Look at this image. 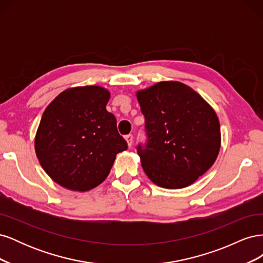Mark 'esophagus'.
Returning a JSON list of instances; mask_svg holds the SVG:
<instances>
[{
    "mask_svg": "<svg viewBox=\"0 0 263 263\" xmlns=\"http://www.w3.org/2000/svg\"><path fill=\"white\" fill-rule=\"evenodd\" d=\"M125 139H126V141H127V144H128V146L130 147V146L133 145V135H132V134L126 135Z\"/></svg>",
    "mask_w": 263,
    "mask_h": 263,
    "instance_id": "34e87169",
    "label": "esophagus"
}]
</instances>
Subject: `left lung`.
Listing matches in <instances>:
<instances>
[{"mask_svg": "<svg viewBox=\"0 0 263 263\" xmlns=\"http://www.w3.org/2000/svg\"><path fill=\"white\" fill-rule=\"evenodd\" d=\"M147 141L136 149L148 178L164 189L192 184L215 162L220 148L216 113L190 86L159 82L137 92Z\"/></svg>", "mask_w": 263, "mask_h": 263, "instance_id": "8db88e82", "label": "left lung"}]
</instances>
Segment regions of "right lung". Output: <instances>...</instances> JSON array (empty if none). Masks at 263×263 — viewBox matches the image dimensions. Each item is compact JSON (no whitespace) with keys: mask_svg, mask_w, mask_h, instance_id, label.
Wrapping results in <instances>:
<instances>
[{"mask_svg":"<svg viewBox=\"0 0 263 263\" xmlns=\"http://www.w3.org/2000/svg\"><path fill=\"white\" fill-rule=\"evenodd\" d=\"M108 100L104 87L79 86L60 93L45 109L35 150L43 169L61 186L80 192L98 186L116 155L128 148L106 110Z\"/></svg>","mask_w":263,"mask_h":263,"instance_id":"right-lung-1","label":"right lung"}]
</instances>
